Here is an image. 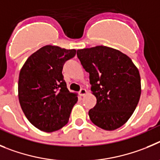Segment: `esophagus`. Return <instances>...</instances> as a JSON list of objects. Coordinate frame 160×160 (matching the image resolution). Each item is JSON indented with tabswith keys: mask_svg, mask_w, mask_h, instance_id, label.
Instances as JSON below:
<instances>
[{
	"mask_svg": "<svg viewBox=\"0 0 160 160\" xmlns=\"http://www.w3.org/2000/svg\"><path fill=\"white\" fill-rule=\"evenodd\" d=\"M86 93H87V90H86V89H84V88H81L80 90V92H79V94H80L81 96L86 95Z\"/></svg>",
	"mask_w": 160,
	"mask_h": 160,
	"instance_id": "1",
	"label": "esophagus"
}]
</instances>
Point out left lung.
<instances>
[{
    "instance_id": "1",
    "label": "left lung",
    "mask_w": 160,
    "mask_h": 160,
    "mask_svg": "<svg viewBox=\"0 0 160 160\" xmlns=\"http://www.w3.org/2000/svg\"><path fill=\"white\" fill-rule=\"evenodd\" d=\"M77 57L89 73L96 104L88 112L93 123L112 131L123 126L133 114L141 94L139 70L119 50L96 46L77 50Z\"/></svg>"
}]
</instances>
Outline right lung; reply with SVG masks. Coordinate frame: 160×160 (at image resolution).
I'll return each instance as SVG.
<instances>
[{"mask_svg":"<svg viewBox=\"0 0 160 160\" xmlns=\"http://www.w3.org/2000/svg\"><path fill=\"white\" fill-rule=\"evenodd\" d=\"M77 50L46 45L32 54L21 68L18 97L28 121L46 132L67 124L78 100L70 92L62 74L63 66L75 57Z\"/></svg>","mask_w":160,"mask_h":160,"instance_id":"obj_1","label":"right lung"}]
</instances>
